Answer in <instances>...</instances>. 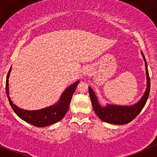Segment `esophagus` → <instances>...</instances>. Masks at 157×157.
Wrapping results in <instances>:
<instances>
[{
    "label": "esophagus",
    "instance_id": "1",
    "mask_svg": "<svg viewBox=\"0 0 157 157\" xmlns=\"http://www.w3.org/2000/svg\"><path fill=\"white\" fill-rule=\"evenodd\" d=\"M88 72H89V71L87 70V68H86V70H84V72H83V74H87Z\"/></svg>",
    "mask_w": 157,
    "mask_h": 157
}]
</instances>
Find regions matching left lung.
I'll list each match as a JSON object with an SVG mask.
<instances>
[{"mask_svg":"<svg viewBox=\"0 0 157 157\" xmlns=\"http://www.w3.org/2000/svg\"><path fill=\"white\" fill-rule=\"evenodd\" d=\"M142 53V52H141ZM144 60L145 62V68H146L147 74V90L144 94L142 96L141 99L135 103L134 105H108L105 107L101 106L99 104L98 99L95 93L92 90L91 87H89V93H90V99H91L92 105H93V109L96 115L102 121L105 122L110 123V124H125L132 121L134 118L138 115V114L141 112V110L144 107L146 104L147 99H148L149 93L150 90V80L149 77L148 69H147V64L145 57L144 54Z\"/></svg>","mask_w":157,"mask_h":157,"instance_id":"obj_1","label":"left lung"}]
</instances>
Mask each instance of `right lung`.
<instances>
[{"label":"right lung","instance_id":"right-lung-1","mask_svg":"<svg viewBox=\"0 0 157 157\" xmlns=\"http://www.w3.org/2000/svg\"><path fill=\"white\" fill-rule=\"evenodd\" d=\"M11 67L8 74H7V80H6V93H7L10 106L12 107L14 112L21 119H23V121L29 123V124L36 126V127L42 128L55 124V123L61 121L64 118L69 109L73 94H74L79 82H80L79 80H77L76 83H73L69 87L66 89L65 91L61 95L59 101L55 105H51V106L45 109H39V110H23V109L18 108L17 105H14L11 101L10 97L9 96L8 79Z\"/></svg>","mask_w":157,"mask_h":157}]
</instances>
